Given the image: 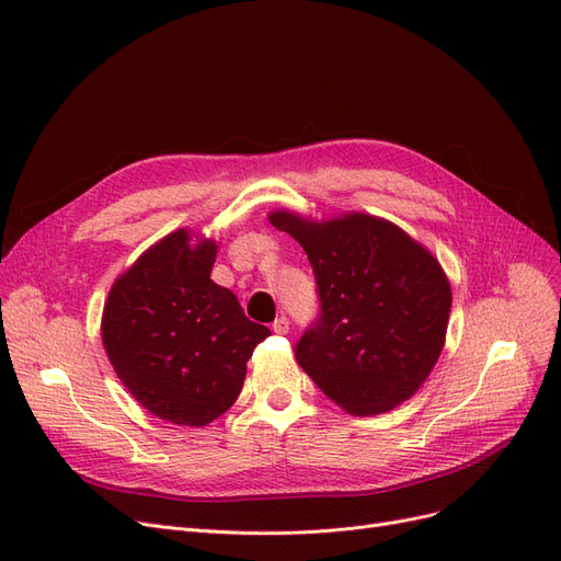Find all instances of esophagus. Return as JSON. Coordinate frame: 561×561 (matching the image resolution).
I'll return each mask as SVG.
<instances>
[{
  "label": "esophagus",
  "mask_w": 561,
  "mask_h": 561,
  "mask_svg": "<svg viewBox=\"0 0 561 561\" xmlns=\"http://www.w3.org/2000/svg\"><path fill=\"white\" fill-rule=\"evenodd\" d=\"M274 332H276V334H287V332H290V320H287L285 316L276 318V320H274Z\"/></svg>",
  "instance_id": "esophagus-1"
}]
</instances>
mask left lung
<instances>
[{"label": "left lung", "instance_id": "obj_1", "mask_svg": "<svg viewBox=\"0 0 561 561\" xmlns=\"http://www.w3.org/2000/svg\"><path fill=\"white\" fill-rule=\"evenodd\" d=\"M313 266L320 318L295 348L297 363L355 416L410 400L433 371L451 311V285L428 248L383 217L309 219L268 213Z\"/></svg>", "mask_w": 561, "mask_h": 561}]
</instances>
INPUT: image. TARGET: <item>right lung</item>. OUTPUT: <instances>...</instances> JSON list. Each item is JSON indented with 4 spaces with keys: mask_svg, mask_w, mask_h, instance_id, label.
I'll use <instances>...</instances> for the list:
<instances>
[{
    "mask_svg": "<svg viewBox=\"0 0 561 561\" xmlns=\"http://www.w3.org/2000/svg\"><path fill=\"white\" fill-rule=\"evenodd\" d=\"M215 257V239L190 229L163 236L114 280L100 322L116 377L149 414L178 426L222 416L271 334L210 280Z\"/></svg>",
    "mask_w": 561,
    "mask_h": 561,
    "instance_id": "add662e5",
    "label": "right lung"
}]
</instances>
